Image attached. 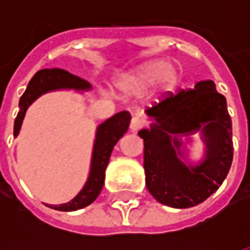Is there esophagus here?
Masks as SVG:
<instances>
[{"label": "esophagus", "instance_id": "1", "mask_svg": "<svg viewBox=\"0 0 250 250\" xmlns=\"http://www.w3.org/2000/svg\"><path fill=\"white\" fill-rule=\"evenodd\" d=\"M142 125H143V122L139 116H132V119H131L130 123V130L132 132H136V131H139L142 128Z\"/></svg>", "mask_w": 250, "mask_h": 250}]
</instances>
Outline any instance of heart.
Returning <instances> with one entry per match:
<instances>
[{
	"instance_id": "b5f03b06",
	"label": "heart",
	"mask_w": 250,
	"mask_h": 250,
	"mask_svg": "<svg viewBox=\"0 0 250 250\" xmlns=\"http://www.w3.org/2000/svg\"><path fill=\"white\" fill-rule=\"evenodd\" d=\"M181 66L175 62H165L154 60L142 65L138 71L120 82V89L125 93L139 95L146 92L148 88L157 84L159 91L167 93L177 87L181 80Z\"/></svg>"
}]
</instances>
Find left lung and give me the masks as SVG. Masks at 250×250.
<instances>
[{
    "label": "left lung",
    "mask_w": 250,
    "mask_h": 250,
    "mask_svg": "<svg viewBox=\"0 0 250 250\" xmlns=\"http://www.w3.org/2000/svg\"><path fill=\"white\" fill-rule=\"evenodd\" d=\"M157 120L150 130L139 131L145 143L146 186L158 202L177 209L197 206L220 188L233 161L231 119L226 99L215 91L213 80L198 82L190 89L165 93L146 111ZM202 129L207 159L188 168L176 157L180 141L174 135Z\"/></svg>",
    "instance_id": "left-lung-1"
}]
</instances>
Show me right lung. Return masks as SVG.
Returning a JSON list of instances; mask_svg holds the SVG:
<instances>
[{
    "instance_id": "right-lung-1",
    "label": "right lung",
    "mask_w": 250,
    "mask_h": 250,
    "mask_svg": "<svg viewBox=\"0 0 250 250\" xmlns=\"http://www.w3.org/2000/svg\"><path fill=\"white\" fill-rule=\"evenodd\" d=\"M57 88H75V89H88L89 83L82 77L75 76L65 69L60 68H49L41 69L35 73L32 80L26 87V91L20 99V112L14 120V135H19L21 128V123L25 116V111L29 107V104L40 96L41 93L48 92ZM131 115L128 111H122L119 114L114 115L112 118L107 119L104 123L98 127L96 139L92 152V163H91V173L88 177L87 184L80 193L68 204L49 208L60 211H73V210L83 209L88 205H91L98 198L104 185V174L109 162L111 152L114 150L116 142L123 136L128 125H130ZM48 206V205H46Z\"/></svg>"
}]
</instances>
